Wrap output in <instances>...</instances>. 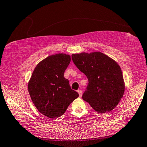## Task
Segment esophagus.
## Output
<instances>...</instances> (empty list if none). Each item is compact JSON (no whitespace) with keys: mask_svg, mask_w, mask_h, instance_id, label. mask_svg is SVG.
<instances>
[{"mask_svg":"<svg viewBox=\"0 0 147 147\" xmlns=\"http://www.w3.org/2000/svg\"><path fill=\"white\" fill-rule=\"evenodd\" d=\"M78 93H79L80 97H81V96H82V91H81V90H78Z\"/></svg>","mask_w":147,"mask_h":147,"instance_id":"esophagus-1","label":"esophagus"}]
</instances>
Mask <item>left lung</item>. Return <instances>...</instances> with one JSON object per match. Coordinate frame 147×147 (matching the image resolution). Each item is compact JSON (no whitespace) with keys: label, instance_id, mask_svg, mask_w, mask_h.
<instances>
[{"label":"left lung","instance_id":"8db88e82","mask_svg":"<svg viewBox=\"0 0 147 147\" xmlns=\"http://www.w3.org/2000/svg\"><path fill=\"white\" fill-rule=\"evenodd\" d=\"M76 67L86 75L88 85L82 98L100 113L110 112L123 96L121 69L115 60L101 52L73 54Z\"/></svg>","mask_w":147,"mask_h":147}]
</instances>
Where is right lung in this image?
<instances>
[{"label":"right lung","mask_w":147,"mask_h":147,"mask_svg":"<svg viewBox=\"0 0 147 147\" xmlns=\"http://www.w3.org/2000/svg\"><path fill=\"white\" fill-rule=\"evenodd\" d=\"M70 62L71 56L66 54L47 57L36 66L28 83V91L34 105L40 113L49 118L62 116L79 96L64 77Z\"/></svg>","instance_id":"right-lung-1"}]
</instances>
